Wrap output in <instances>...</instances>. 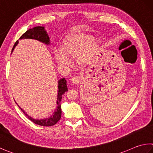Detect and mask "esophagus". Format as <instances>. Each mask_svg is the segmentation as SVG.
<instances>
[{
    "label": "esophagus",
    "mask_w": 153,
    "mask_h": 153,
    "mask_svg": "<svg viewBox=\"0 0 153 153\" xmlns=\"http://www.w3.org/2000/svg\"><path fill=\"white\" fill-rule=\"evenodd\" d=\"M71 82L74 84H79L80 82H81V77L79 76H75L71 78Z\"/></svg>",
    "instance_id": "34e87169"
}]
</instances>
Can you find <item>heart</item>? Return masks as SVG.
<instances>
[{
    "label": "heart",
    "mask_w": 153,
    "mask_h": 153,
    "mask_svg": "<svg viewBox=\"0 0 153 153\" xmlns=\"http://www.w3.org/2000/svg\"><path fill=\"white\" fill-rule=\"evenodd\" d=\"M99 41L89 34H77L68 38L62 46L61 51L55 52L56 62L60 65H68L70 59L77 57L79 62L85 63L91 59L98 51Z\"/></svg>",
    "instance_id": "b5f03b06"
}]
</instances>
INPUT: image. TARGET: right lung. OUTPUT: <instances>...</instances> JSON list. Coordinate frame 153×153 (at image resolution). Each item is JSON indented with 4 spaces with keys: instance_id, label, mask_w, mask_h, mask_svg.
<instances>
[{
    "instance_id": "obj_1",
    "label": "right lung",
    "mask_w": 153,
    "mask_h": 153,
    "mask_svg": "<svg viewBox=\"0 0 153 153\" xmlns=\"http://www.w3.org/2000/svg\"><path fill=\"white\" fill-rule=\"evenodd\" d=\"M37 39L41 41L42 43H45V44H49V37L48 35L47 34V32L44 30V27H35L33 29H30L27 30L24 34L19 38V39ZM19 43L17 40L15 42V45L13 46L12 51L15 49L16 45ZM68 91V87L66 85V80L65 78H62L58 81V94H57V108L55 110L51 116L45 119H41V120H36V119L30 117L24 111L19 107V108L23 111V112L27 116L29 120L33 122V123L36 124L40 125V126H53L55 124L57 123V122L60 120L61 116H62V109H61V100L62 98V95L65 91Z\"/></svg>"
}]
</instances>
